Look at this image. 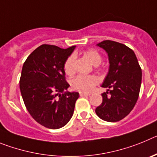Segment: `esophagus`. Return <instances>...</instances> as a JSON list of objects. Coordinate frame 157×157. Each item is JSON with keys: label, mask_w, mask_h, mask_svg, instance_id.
<instances>
[{"label": "esophagus", "mask_w": 157, "mask_h": 157, "mask_svg": "<svg viewBox=\"0 0 157 157\" xmlns=\"http://www.w3.org/2000/svg\"><path fill=\"white\" fill-rule=\"evenodd\" d=\"M80 97H85V96H90V94H86V93H79Z\"/></svg>", "instance_id": "obj_1"}]
</instances>
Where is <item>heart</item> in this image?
Segmentation results:
<instances>
[{
	"label": "heart",
	"instance_id": "obj_1",
	"mask_svg": "<svg viewBox=\"0 0 157 157\" xmlns=\"http://www.w3.org/2000/svg\"><path fill=\"white\" fill-rule=\"evenodd\" d=\"M84 56L90 61L92 64L98 67V64L101 63L102 57L101 55L95 49H88L84 52ZM75 57L74 55H71L67 58L63 64V69L67 75H73L75 73ZM98 83V78L94 75H79L76 76L71 81V86L72 89L76 91L82 93H90L93 90L97 84Z\"/></svg>",
	"mask_w": 157,
	"mask_h": 157
}]
</instances>
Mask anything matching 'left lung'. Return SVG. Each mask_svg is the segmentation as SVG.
<instances>
[{
	"label": "left lung",
	"instance_id": "8db88e82",
	"mask_svg": "<svg viewBox=\"0 0 157 157\" xmlns=\"http://www.w3.org/2000/svg\"><path fill=\"white\" fill-rule=\"evenodd\" d=\"M98 45L107 52L110 65L101 86L109 90L101 94L103 101L96 109V114L105 121H120L132 111L138 99L141 67L134 51L127 45L110 40Z\"/></svg>",
	"mask_w": 157,
	"mask_h": 157
}]
</instances>
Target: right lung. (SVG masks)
Returning a JSON list of instances; mask_svg holds the SVG:
<instances>
[{"label": "right lung", "mask_w": 157, "mask_h": 157, "mask_svg": "<svg viewBox=\"0 0 157 157\" xmlns=\"http://www.w3.org/2000/svg\"><path fill=\"white\" fill-rule=\"evenodd\" d=\"M75 46L37 47L24 62L19 88L27 111L43 127L59 129L68 123L79 94L64 92L69 87L63 64Z\"/></svg>", "instance_id": "right-lung-1"}]
</instances>
